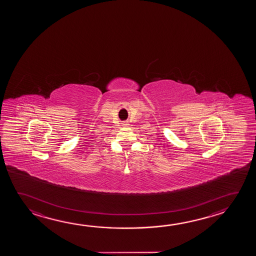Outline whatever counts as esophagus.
Wrapping results in <instances>:
<instances>
[{
	"label": "esophagus",
	"instance_id": "esophagus-1",
	"mask_svg": "<svg viewBox=\"0 0 256 256\" xmlns=\"http://www.w3.org/2000/svg\"><path fill=\"white\" fill-rule=\"evenodd\" d=\"M122 126H128V122H123V123H122Z\"/></svg>",
	"mask_w": 256,
	"mask_h": 256
}]
</instances>
